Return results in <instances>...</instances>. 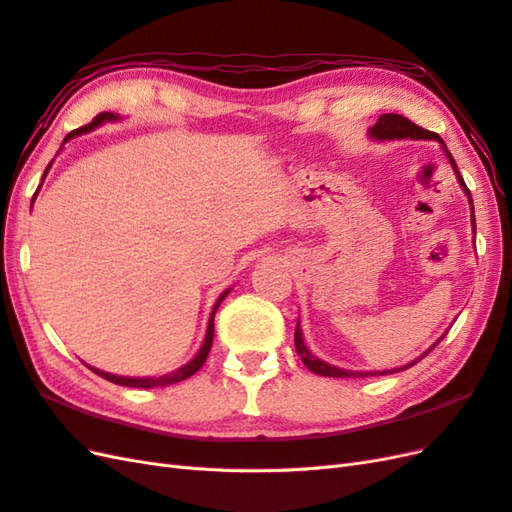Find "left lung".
<instances>
[{"mask_svg":"<svg viewBox=\"0 0 512 512\" xmlns=\"http://www.w3.org/2000/svg\"><path fill=\"white\" fill-rule=\"evenodd\" d=\"M370 136L372 138H376V140H400V138H415V140H419V138H424V140H437V142H441L443 144V140L435 134V131H428V129H424V127H419V125H415L413 121H409L406 119V116H402V114H381V119L376 121V125L374 127H370ZM443 149H445V144H443ZM448 153V151H445ZM448 157H450V164H452V168H454V173H456V179H458V183H461L463 186V190L467 192V196H469V207H471V225H474V233H476V218H474V201H471V194H469V190H467V186H465V181H463V177H461V173H458V168H456V162H454V157L448 153ZM443 339V337H441ZM439 339V342H441ZM437 342V344H439ZM435 344V346H437ZM294 346H296V352H298V357L303 359V363L307 365V368L311 370V372H316V374H320V376H333V378H355V376H376V374H393V372H400V370H406V368H411L413 363H417V361H413V363H409V365H404V368H398V370H385V372H348V370H339V368H335V365H329V363H324V361H320V359H316L309 352V348L305 346V342H303V333H300V324L296 322V331H294ZM432 346V348H435ZM430 348V350H432ZM428 350V352H430ZM426 352V355H428ZM424 355V357H426Z\"/></svg>","mask_w":512,"mask_h":512,"instance_id":"1","label":"left lung"}]
</instances>
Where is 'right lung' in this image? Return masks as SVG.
<instances>
[{
	"label": "right lung",
	"mask_w": 512,
	"mask_h": 512,
	"mask_svg": "<svg viewBox=\"0 0 512 512\" xmlns=\"http://www.w3.org/2000/svg\"><path fill=\"white\" fill-rule=\"evenodd\" d=\"M116 119H119V116H114L112 112H101V114H97L95 119L90 121L88 125L73 129L71 134H69L67 138H64V142H67V140H69V138H73V136H80V134H84V131H90V129L99 127L103 121H116ZM47 168H49V166H47ZM45 173H47V170H45ZM34 196H36V194H34ZM227 294H229V290H227V292H222V294H220V298L216 300L212 316H209L207 333H205V342H203V346H201V350H199V355H196L188 365H183V368H179L177 372H170V374L157 376V378H127V376H114V374H108V372H101V370H95V368H90V370H93L95 374H99L101 378H106V381H110V383L125 385V387H140V389L166 387V385H173V383H179V381H186V378H190L194 372H199V370H201V365L205 363V359H207V355H209V348H212V342H214V316H216V309L220 307V303H222V300H225V296H227Z\"/></svg>",
	"instance_id": "right-lung-1"
}]
</instances>
